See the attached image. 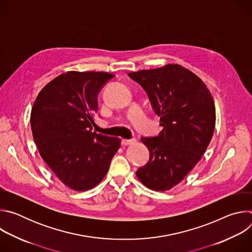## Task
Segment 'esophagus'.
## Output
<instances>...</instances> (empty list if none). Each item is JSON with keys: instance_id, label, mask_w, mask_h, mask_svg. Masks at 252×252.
Returning <instances> with one entry per match:
<instances>
[{"instance_id": "obj_1", "label": "esophagus", "mask_w": 252, "mask_h": 252, "mask_svg": "<svg viewBox=\"0 0 252 252\" xmlns=\"http://www.w3.org/2000/svg\"><path fill=\"white\" fill-rule=\"evenodd\" d=\"M136 140L134 138H131V139H123L122 140V143L124 146H128V145H132V143H134Z\"/></svg>"}]
</instances>
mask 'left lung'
<instances>
[{"label":"left lung","instance_id":"8db88e82","mask_svg":"<svg viewBox=\"0 0 252 252\" xmlns=\"http://www.w3.org/2000/svg\"><path fill=\"white\" fill-rule=\"evenodd\" d=\"M149 95L163 128L141 137L149 162L136 176L147 188L165 191L181 183L205 153L215 126V106L206 85L189 69L169 63L128 74Z\"/></svg>","mask_w":252,"mask_h":252}]
</instances>
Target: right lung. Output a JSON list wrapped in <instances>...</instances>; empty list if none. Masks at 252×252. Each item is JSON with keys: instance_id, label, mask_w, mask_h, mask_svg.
<instances>
[{"instance_id": "1", "label": "right lung", "mask_w": 252, "mask_h": 252, "mask_svg": "<svg viewBox=\"0 0 252 252\" xmlns=\"http://www.w3.org/2000/svg\"><path fill=\"white\" fill-rule=\"evenodd\" d=\"M114 77L103 71H66L46 85L32 104L31 127L39 153L74 190L97 186L121 147V138L92 130L97 94Z\"/></svg>"}]
</instances>
